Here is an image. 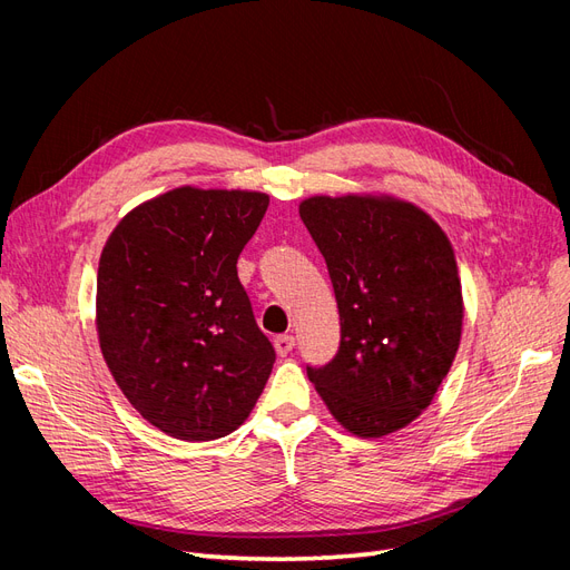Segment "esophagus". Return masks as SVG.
Segmentation results:
<instances>
[{"label":"esophagus","mask_w":570,"mask_h":570,"mask_svg":"<svg viewBox=\"0 0 570 570\" xmlns=\"http://www.w3.org/2000/svg\"><path fill=\"white\" fill-rule=\"evenodd\" d=\"M273 347H275V352H278V356H287L292 350H295V337L278 335L273 340Z\"/></svg>","instance_id":"1"}]
</instances>
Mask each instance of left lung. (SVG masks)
<instances>
[{
  "label": "left lung",
  "instance_id": "obj_1",
  "mask_svg": "<svg viewBox=\"0 0 570 570\" xmlns=\"http://www.w3.org/2000/svg\"><path fill=\"white\" fill-rule=\"evenodd\" d=\"M299 216L331 273L342 333L331 364L306 366L308 381L352 435H390L430 406L459 350L450 237L390 195H316Z\"/></svg>",
  "mask_w": 570,
  "mask_h": 570
}]
</instances>
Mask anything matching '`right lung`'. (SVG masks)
<instances>
[{
	"label": "right lung",
	"mask_w": 570,
	"mask_h": 570,
	"mask_svg": "<svg viewBox=\"0 0 570 570\" xmlns=\"http://www.w3.org/2000/svg\"><path fill=\"white\" fill-rule=\"evenodd\" d=\"M266 209L264 193L185 185L135 206L101 249V354L128 402L170 438L228 435L264 392L275 352L237 256Z\"/></svg>",
	"instance_id": "1"
}]
</instances>
